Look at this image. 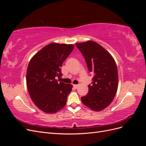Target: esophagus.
Listing matches in <instances>:
<instances>
[{"label":"esophagus","mask_w":146,"mask_h":146,"mask_svg":"<svg viewBox=\"0 0 146 146\" xmlns=\"http://www.w3.org/2000/svg\"><path fill=\"white\" fill-rule=\"evenodd\" d=\"M73 86H74V87L75 88H76V89H77V88L78 87V85H74Z\"/></svg>","instance_id":"1"}]
</instances>
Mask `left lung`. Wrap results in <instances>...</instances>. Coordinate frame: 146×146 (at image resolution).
<instances>
[{
  "mask_svg": "<svg viewBox=\"0 0 146 146\" xmlns=\"http://www.w3.org/2000/svg\"><path fill=\"white\" fill-rule=\"evenodd\" d=\"M94 75L88 85V93L81 98L82 103L96 111L107 108L117 90L118 74L115 61L111 54L98 43L92 41L76 44Z\"/></svg>",
  "mask_w": 146,
  "mask_h": 146,
  "instance_id": "obj_1",
  "label": "left lung"
}]
</instances>
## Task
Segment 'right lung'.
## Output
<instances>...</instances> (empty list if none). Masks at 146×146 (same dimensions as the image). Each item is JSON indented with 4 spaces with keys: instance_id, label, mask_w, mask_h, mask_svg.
I'll return each mask as SVG.
<instances>
[{
    "instance_id": "add662e5",
    "label": "right lung",
    "mask_w": 146,
    "mask_h": 146,
    "mask_svg": "<svg viewBox=\"0 0 146 146\" xmlns=\"http://www.w3.org/2000/svg\"><path fill=\"white\" fill-rule=\"evenodd\" d=\"M74 47L73 44L52 42L30 61L26 74L27 90L35 105L44 113H56L66 104L72 85L58 82L56 77L62 76V64Z\"/></svg>"
}]
</instances>
